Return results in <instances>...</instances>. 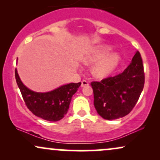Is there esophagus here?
<instances>
[{"instance_id":"esophagus-1","label":"esophagus","mask_w":160,"mask_h":160,"mask_svg":"<svg viewBox=\"0 0 160 160\" xmlns=\"http://www.w3.org/2000/svg\"><path fill=\"white\" fill-rule=\"evenodd\" d=\"M89 86V82L86 81V80H83L81 81V86L82 87H84V86Z\"/></svg>"}]
</instances>
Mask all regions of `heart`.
Listing matches in <instances>:
<instances>
[{
  "label": "heart",
  "mask_w": 160,
  "mask_h": 160,
  "mask_svg": "<svg viewBox=\"0 0 160 160\" xmlns=\"http://www.w3.org/2000/svg\"><path fill=\"white\" fill-rule=\"evenodd\" d=\"M111 47H103L92 51L86 55L83 62L86 64H91L98 62L95 66L93 73L98 78H104L108 75L117 67L120 62V56L117 53H111L107 56L111 51ZM107 55V56L106 57Z\"/></svg>",
  "instance_id": "obj_1"
}]
</instances>
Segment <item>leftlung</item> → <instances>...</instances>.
Wrapping results in <instances>:
<instances>
[{"mask_svg": "<svg viewBox=\"0 0 160 160\" xmlns=\"http://www.w3.org/2000/svg\"><path fill=\"white\" fill-rule=\"evenodd\" d=\"M142 58L135 52L130 65L123 72L91 82L94 106L105 120H116L128 114L138 101L144 86Z\"/></svg>", "mask_w": 160, "mask_h": 160, "instance_id": "1", "label": "left lung"}]
</instances>
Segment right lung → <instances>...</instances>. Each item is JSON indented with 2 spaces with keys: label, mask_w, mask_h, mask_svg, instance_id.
Listing matches in <instances>:
<instances>
[{
  "label": "right lung",
  "mask_w": 160,
  "mask_h": 160,
  "mask_svg": "<svg viewBox=\"0 0 160 160\" xmlns=\"http://www.w3.org/2000/svg\"><path fill=\"white\" fill-rule=\"evenodd\" d=\"M15 77L24 102L29 111L37 117L52 122L62 120L65 117L68 111L73 95L81 85V82L69 83L48 92H36L24 85L16 69Z\"/></svg>",
  "instance_id": "obj_1"
}]
</instances>
